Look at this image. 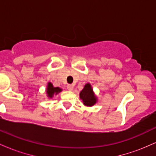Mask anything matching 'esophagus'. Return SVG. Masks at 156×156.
<instances>
[{
  "instance_id": "34e87169",
  "label": "esophagus",
  "mask_w": 156,
  "mask_h": 156,
  "mask_svg": "<svg viewBox=\"0 0 156 156\" xmlns=\"http://www.w3.org/2000/svg\"><path fill=\"white\" fill-rule=\"evenodd\" d=\"M67 88L69 91H73V85H72V84H68Z\"/></svg>"
}]
</instances>
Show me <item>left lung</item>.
I'll list each match as a JSON object with an SVG mask.
<instances>
[{"instance_id": "8db88e82", "label": "left lung", "mask_w": 156, "mask_h": 156, "mask_svg": "<svg viewBox=\"0 0 156 156\" xmlns=\"http://www.w3.org/2000/svg\"><path fill=\"white\" fill-rule=\"evenodd\" d=\"M79 96L80 99L83 102V104L85 106H93L98 101V97L94 94L92 85L89 83L85 84L83 89L80 92Z\"/></svg>"}]
</instances>
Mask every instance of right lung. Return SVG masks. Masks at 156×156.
Returning <instances> with one entry per match:
<instances>
[{
  "mask_svg": "<svg viewBox=\"0 0 156 156\" xmlns=\"http://www.w3.org/2000/svg\"><path fill=\"white\" fill-rule=\"evenodd\" d=\"M62 91V89L60 88V87H53V83L51 82H48V83L47 88H46V94H47V97L49 99L53 98L54 95H57Z\"/></svg>",
  "mask_w": 156,
  "mask_h": 156,
  "instance_id": "right-lung-1",
  "label": "right lung"
}]
</instances>
